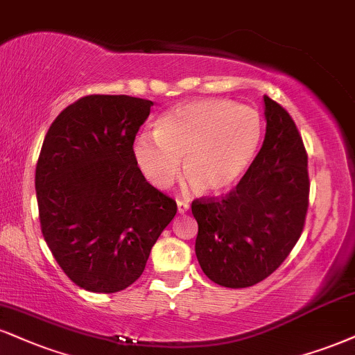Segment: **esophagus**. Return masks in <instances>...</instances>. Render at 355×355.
<instances>
[{
	"instance_id": "34e87169",
	"label": "esophagus",
	"mask_w": 355,
	"mask_h": 355,
	"mask_svg": "<svg viewBox=\"0 0 355 355\" xmlns=\"http://www.w3.org/2000/svg\"><path fill=\"white\" fill-rule=\"evenodd\" d=\"M177 208H178V213H180V215H185V213L190 210V205L187 202H182V200H178Z\"/></svg>"
}]
</instances>
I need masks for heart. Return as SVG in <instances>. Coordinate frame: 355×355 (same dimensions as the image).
Instances as JSON below:
<instances>
[{"label":"heart","instance_id":"obj_1","mask_svg":"<svg viewBox=\"0 0 355 355\" xmlns=\"http://www.w3.org/2000/svg\"><path fill=\"white\" fill-rule=\"evenodd\" d=\"M263 139L258 110L230 101L203 99L177 105L155 123V134L137 135L132 155L157 189L182 175L198 195H218L253 164Z\"/></svg>","mask_w":355,"mask_h":355}]
</instances>
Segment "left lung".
<instances>
[{
	"mask_svg": "<svg viewBox=\"0 0 355 355\" xmlns=\"http://www.w3.org/2000/svg\"><path fill=\"white\" fill-rule=\"evenodd\" d=\"M266 135L245 177L223 198L191 203L198 234L195 253L213 283L250 288L288 258L304 228L309 177L297 127L268 96Z\"/></svg>",
	"mask_w": 355,
	"mask_h": 355,
	"instance_id": "8db88e82",
	"label": "left lung"
}]
</instances>
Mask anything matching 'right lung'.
I'll return each instance as SVG.
<instances>
[{
    "mask_svg": "<svg viewBox=\"0 0 355 355\" xmlns=\"http://www.w3.org/2000/svg\"><path fill=\"white\" fill-rule=\"evenodd\" d=\"M152 101L87 96L51 123L36 165L42 236L67 277L91 293L129 288L177 203L145 180L132 144Z\"/></svg>",
    "mask_w": 355,
    "mask_h": 355,
    "instance_id": "1",
    "label": "right lung"
}]
</instances>
